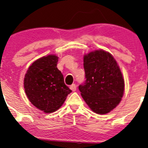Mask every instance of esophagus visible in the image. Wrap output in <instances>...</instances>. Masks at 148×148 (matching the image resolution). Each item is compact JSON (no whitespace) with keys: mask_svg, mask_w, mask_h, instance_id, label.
Segmentation results:
<instances>
[{"mask_svg":"<svg viewBox=\"0 0 148 148\" xmlns=\"http://www.w3.org/2000/svg\"><path fill=\"white\" fill-rule=\"evenodd\" d=\"M70 88L72 90V91H75V90H76V84H72V85L70 86Z\"/></svg>","mask_w":148,"mask_h":148,"instance_id":"obj_1","label":"esophagus"}]
</instances>
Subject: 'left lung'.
Listing matches in <instances>:
<instances>
[{"mask_svg":"<svg viewBox=\"0 0 148 148\" xmlns=\"http://www.w3.org/2000/svg\"><path fill=\"white\" fill-rule=\"evenodd\" d=\"M86 81L79 86L82 98L90 109L106 114L121 102L125 90V80L116 61L102 49L84 55Z\"/></svg>","mask_w":148,"mask_h":148,"instance_id":"8db88e82","label":"left lung"}]
</instances>
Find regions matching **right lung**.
Instances as JSON below:
<instances>
[{
	"instance_id": "add662e5",
	"label": "right lung",
	"mask_w": 148,
	"mask_h": 148,
	"mask_svg": "<svg viewBox=\"0 0 148 148\" xmlns=\"http://www.w3.org/2000/svg\"><path fill=\"white\" fill-rule=\"evenodd\" d=\"M58 59L52 54L36 60L29 66L23 80L29 101L45 113L57 111L72 92L57 68Z\"/></svg>"
}]
</instances>
